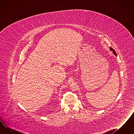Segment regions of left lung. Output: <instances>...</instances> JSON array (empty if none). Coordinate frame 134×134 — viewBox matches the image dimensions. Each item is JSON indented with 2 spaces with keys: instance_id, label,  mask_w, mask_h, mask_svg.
Instances as JSON below:
<instances>
[{
  "instance_id": "left-lung-1",
  "label": "left lung",
  "mask_w": 134,
  "mask_h": 134,
  "mask_svg": "<svg viewBox=\"0 0 134 134\" xmlns=\"http://www.w3.org/2000/svg\"><path fill=\"white\" fill-rule=\"evenodd\" d=\"M110 50H111V51H113V53H114V54H115V56H116V52H115V51L114 50V49H113V48H111V47L110 48Z\"/></svg>"
}]
</instances>
